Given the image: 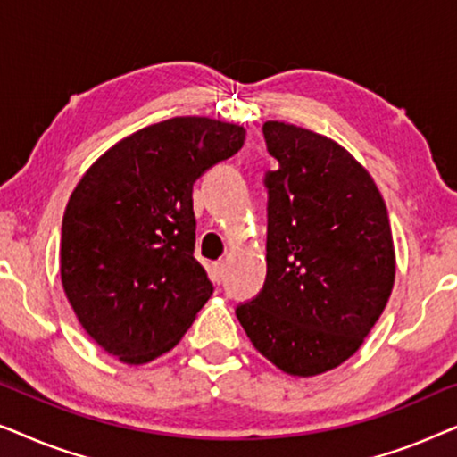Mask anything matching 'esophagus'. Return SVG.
Returning <instances> with one entry per match:
<instances>
[{
	"mask_svg": "<svg viewBox=\"0 0 457 457\" xmlns=\"http://www.w3.org/2000/svg\"><path fill=\"white\" fill-rule=\"evenodd\" d=\"M210 277L214 283H220L222 277H224V264L222 262H214V264L210 266Z\"/></svg>",
	"mask_w": 457,
	"mask_h": 457,
	"instance_id": "esophagus-1",
	"label": "esophagus"
}]
</instances>
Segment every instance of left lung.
I'll use <instances>...</instances> for the list:
<instances>
[{
  "label": "left lung",
  "instance_id": "1",
  "mask_svg": "<svg viewBox=\"0 0 457 457\" xmlns=\"http://www.w3.org/2000/svg\"><path fill=\"white\" fill-rule=\"evenodd\" d=\"M266 283L237 308L253 347L291 377H316L361 347L395 283V245L370 172L327 135L264 124Z\"/></svg>",
  "mask_w": 457,
  "mask_h": 457
}]
</instances>
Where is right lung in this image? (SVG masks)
I'll use <instances>...</instances> for the list:
<instances>
[{
    "mask_svg": "<svg viewBox=\"0 0 457 457\" xmlns=\"http://www.w3.org/2000/svg\"><path fill=\"white\" fill-rule=\"evenodd\" d=\"M247 130L177 116L124 137L74 187L60 278L85 333L124 364L170 352L212 295L193 258V183L239 152Z\"/></svg>",
    "mask_w": 457,
    "mask_h": 457,
    "instance_id": "1",
    "label": "right lung"
}]
</instances>
